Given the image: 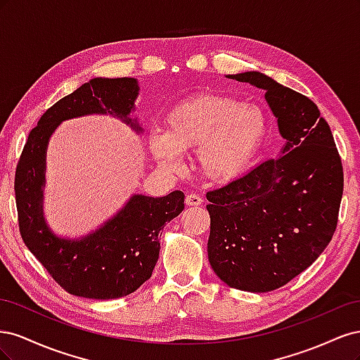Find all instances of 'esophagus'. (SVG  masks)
<instances>
[{"label": "esophagus", "mask_w": 360, "mask_h": 360, "mask_svg": "<svg viewBox=\"0 0 360 360\" xmlns=\"http://www.w3.org/2000/svg\"><path fill=\"white\" fill-rule=\"evenodd\" d=\"M186 204L188 205H201L202 198L198 193H189V195H186Z\"/></svg>", "instance_id": "esophagus-1"}]
</instances>
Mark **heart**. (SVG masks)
<instances>
[{"instance_id":"b5f03b06","label":"heart","mask_w":360,"mask_h":360,"mask_svg":"<svg viewBox=\"0 0 360 360\" xmlns=\"http://www.w3.org/2000/svg\"><path fill=\"white\" fill-rule=\"evenodd\" d=\"M267 134V115L255 103L234 97L201 94L165 115V132L148 136V150L163 168L179 169L181 153L197 150V163L207 179L231 181L250 165Z\"/></svg>"}]
</instances>
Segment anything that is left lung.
I'll use <instances>...</instances> for the list:
<instances>
[{"mask_svg":"<svg viewBox=\"0 0 360 360\" xmlns=\"http://www.w3.org/2000/svg\"><path fill=\"white\" fill-rule=\"evenodd\" d=\"M228 78L266 90L287 143L282 156L207 192V252L226 285L267 292L308 269L332 240L344 191L342 162L309 97L259 72Z\"/></svg>","mask_w":360,"mask_h":360,"instance_id":"left-lung-1","label":"left lung"}]
</instances>
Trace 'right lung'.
<instances>
[{
    "label": "right lung",
    "instance_id": "right-lung-1",
    "mask_svg": "<svg viewBox=\"0 0 360 360\" xmlns=\"http://www.w3.org/2000/svg\"><path fill=\"white\" fill-rule=\"evenodd\" d=\"M138 84L134 78H94L53 103L31 130L15 174L19 233L57 284L73 296L117 299L138 290L159 258V231L184 209V193L167 197L134 195L111 221L81 240L53 236L43 219L45 153L49 136L63 120L86 114H114L134 126Z\"/></svg>",
    "mask_w": 360,
    "mask_h": 360
}]
</instances>
